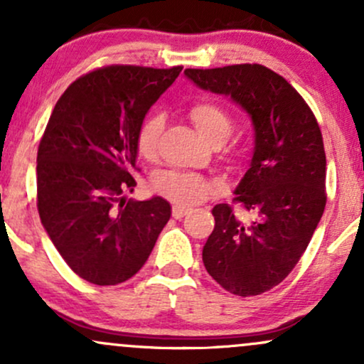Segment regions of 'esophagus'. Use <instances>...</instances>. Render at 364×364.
Returning a JSON list of instances; mask_svg holds the SVG:
<instances>
[{"label": "esophagus", "instance_id": "1", "mask_svg": "<svg viewBox=\"0 0 364 364\" xmlns=\"http://www.w3.org/2000/svg\"><path fill=\"white\" fill-rule=\"evenodd\" d=\"M188 212H190V210H188L186 207H179V205L173 207V217H174V219H183V217H185Z\"/></svg>", "mask_w": 364, "mask_h": 364}]
</instances>
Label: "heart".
Segmentation results:
<instances>
[{
  "instance_id": "1",
  "label": "heart",
  "mask_w": 364,
  "mask_h": 364,
  "mask_svg": "<svg viewBox=\"0 0 364 364\" xmlns=\"http://www.w3.org/2000/svg\"><path fill=\"white\" fill-rule=\"evenodd\" d=\"M190 118L200 135L208 144H224L232 132V118L229 111L219 102L200 101L191 106ZM164 121L159 114H152L141 121L136 132V150L144 159L154 161L157 156L159 139H161ZM154 191L166 196L176 205H195L203 202L217 190L215 183L205 176L183 171H161L152 179Z\"/></svg>"
}]
</instances>
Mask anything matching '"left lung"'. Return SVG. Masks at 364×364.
<instances>
[{"label":"left lung","mask_w":364,"mask_h":364,"mask_svg":"<svg viewBox=\"0 0 364 364\" xmlns=\"http://www.w3.org/2000/svg\"><path fill=\"white\" fill-rule=\"evenodd\" d=\"M185 75L252 119L255 147L235 200L255 217L243 223L228 203L215 205L202 258L231 294H262L294 269L323 214L327 161L320 127L301 95L267 66L188 68Z\"/></svg>","instance_id":"8db88e82"}]
</instances>
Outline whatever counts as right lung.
<instances>
[{
	"mask_svg": "<svg viewBox=\"0 0 364 364\" xmlns=\"http://www.w3.org/2000/svg\"><path fill=\"white\" fill-rule=\"evenodd\" d=\"M181 70L106 66L75 80L54 106L37 150V208L63 260L87 282L133 277L168 224V200L135 202L123 191L136 185L141 121Z\"/></svg>",
	"mask_w": 364,
	"mask_h": 364,
	"instance_id": "add662e5",
	"label": "right lung"
}]
</instances>
